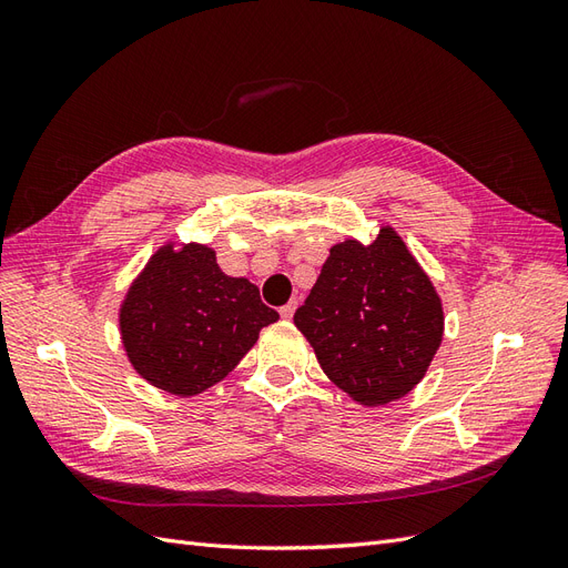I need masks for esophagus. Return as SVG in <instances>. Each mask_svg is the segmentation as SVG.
Masks as SVG:
<instances>
[{
	"instance_id": "1",
	"label": "esophagus",
	"mask_w": 568,
	"mask_h": 568,
	"mask_svg": "<svg viewBox=\"0 0 568 568\" xmlns=\"http://www.w3.org/2000/svg\"><path fill=\"white\" fill-rule=\"evenodd\" d=\"M296 307H298V301H288L286 305H282V307H280V315H282V320H291V317H294Z\"/></svg>"
}]
</instances>
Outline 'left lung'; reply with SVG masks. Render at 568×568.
<instances>
[{"instance_id":"obj_1","label":"left lung","mask_w":568,"mask_h":568,"mask_svg":"<svg viewBox=\"0 0 568 568\" xmlns=\"http://www.w3.org/2000/svg\"><path fill=\"white\" fill-rule=\"evenodd\" d=\"M443 303L400 234L329 248L294 324L324 374L359 405L379 407L415 388L443 341Z\"/></svg>"}]
</instances>
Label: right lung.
<instances>
[{
	"label": "right lung",
	"instance_id": "right-lung-1",
	"mask_svg": "<svg viewBox=\"0 0 568 568\" xmlns=\"http://www.w3.org/2000/svg\"><path fill=\"white\" fill-rule=\"evenodd\" d=\"M277 320L255 284L220 270L211 246L173 242L149 257L118 315L130 365L180 398L225 379Z\"/></svg>",
	"mask_w": 568,
	"mask_h": 568
}]
</instances>
